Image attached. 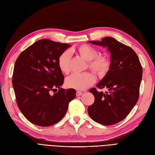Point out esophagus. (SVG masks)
<instances>
[{
	"mask_svg": "<svg viewBox=\"0 0 155 155\" xmlns=\"http://www.w3.org/2000/svg\"><path fill=\"white\" fill-rule=\"evenodd\" d=\"M83 94V92L81 91H77L76 92V96H80Z\"/></svg>",
	"mask_w": 155,
	"mask_h": 155,
	"instance_id": "obj_1",
	"label": "esophagus"
}]
</instances>
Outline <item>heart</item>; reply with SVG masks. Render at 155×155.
Masks as SVG:
<instances>
[{"instance_id": "heart-1", "label": "heart", "mask_w": 155, "mask_h": 155, "mask_svg": "<svg viewBox=\"0 0 155 155\" xmlns=\"http://www.w3.org/2000/svg\"><path fill=\"white\" fill-rule=\"evenodd\" d=\"M78 53L85 60L88 61V67L98 74L106 73L110 67V61L104 56H97L96 48L88 45H83L78 48ZM70 53L65 51L61 54L58 59V64L61 71L67 74L70 71ZM96 81L95 76L91 72L75 73L66 79V85L69 87L83 91L91 87Z\"/></svg>"}]
</instances>
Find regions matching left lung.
<instances>
[{
  "instance_id": "1",
  "label": "left lung",
  "mask_w": 155,
  "mask_h": 155,
  "mask_svg": "<svg viewBox=\"0 0 155 155\" xmlns=\"http://www.w3.org/2000/svg\"><path fill=\"white\" fill-rule=\"evenodd\" d=\"M88 43L106 47L110 54V64L105 76L96 85L98 88H107L108 92L90 89L95 100L88 106V114L97 123L114 125L125 119L137 104L142 78V65L132 48L113 37Z\"/></svg>"
}]
</instances>
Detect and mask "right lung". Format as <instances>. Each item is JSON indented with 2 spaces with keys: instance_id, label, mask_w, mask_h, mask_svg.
I'll use <instances>...</instances> for the list:
<instances>
[{
  "instance_id": "1",
  "label": "right lung",
  "mask_w": 155,
  "mask_h": 155,
  "mask_svg": "<svg viewBox=\"0 0 155 155\" xmlns=\"http://www.w3.org/2000/svg\"><path fill=\"white\" fill-rule=\"evenodd\" d=\"M69 46L41 39L23 51L16 60L12 85L17 104L25 118L36 125L48 127L58 123L76 97L75 89L61 88L64 76L58 59Z\"/></svg>"
}]
</instances>
